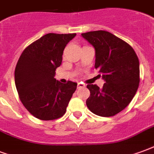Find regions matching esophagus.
Returning a JSON list of instances; mask_svg holds the SVG:
<instances>
[{"label": "esophagus", "mask_w": 154, "mask_h": 154, "mask_svg": "<svg viewBox=\"0 0 154 154\" xmlns=\"http://www.w3.org/2000/svg\"><path fill=\"white\" fill-rule=\"evenodd\" d=\"M85 85L84 83H78V85H77V88H83V87H85Z\"/></svg>", "instance_id": "obj_1"}]
</instances>
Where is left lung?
Instances as JSON below:
<instances>
[{
	"mask_svg": "<svg viewBox=\"0 0 154 154\" xmlns=\"http://www.w3.org/2000/svg\"><path fill=\"white\" fill-rule=\"evenodd\" d=\"M95 49L94 67L102 74L103 88L88 85V108L100 116H112L124 110L140 84V61L134 49L112 33L98 30L82 33Z\"/></svg>",
	"mask_w": 154,
	"mask_h": 154,
	"instance_id": "left-lung-1",
	"label": "left lung"
}]
</instances>
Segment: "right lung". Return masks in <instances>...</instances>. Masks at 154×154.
<instances>
[{"instance_id": "right-lung-1", "label": "right lung", "mask_w": 154, "mask_h": 154, "mask_svg": "<svg viewBox=\"0 0 154 154\" xmlns=\"http://www.w3.org/2000/svg\"><path fill=\"white\" fill-rule=\"evenodd\" d=\"M76 33H48L27 47L14 70V82L20 100L36 118L51 121L66 113L75 82L62 84L55 77L62 61L63 51Z\"/></svg>"}]
</instances>
